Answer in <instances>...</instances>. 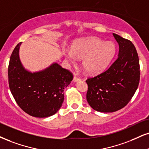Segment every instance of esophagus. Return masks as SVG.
<instances>
[{
	"label": "esophagus",
	"instance_id": "obj_1",
	"mask_svg": "<svg viewBox=\"0 0 149 149\" xmlns=\"http://www.w3.org/2000/svg\"><path fill=\"white\" fill-rule=\"evenodd\" d=\"M80 80H81V78L75 76V75L74 76V77H73V81H80Z\"/></svg>",
	"mask_w": 149,
	"mask_h": 149
}]
</instances>
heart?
Here are the masks:
<instances>
[{
    "instance_id": "b5f03b06",
    "label": "heart",
    "mask_w": 149,
    "mask_h": 149,
    "mask_svg": "<svg viewBox=\"0 0 149 149\" xmlns=\"http://www.w3.org/2000/svg\"><path fill=\"white\" fill-rule=\"evenodd\" d=\"M115 52L113 42L91 37L76 41L71 49L65 51L64 54L72 63L76 62L77 58L82 59V65L86 70L91 74H97L108 67Z\"/></svg>"
}]
</instances>
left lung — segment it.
<instances>
[{"instance_id": "obj_1", "label": "left lung", "mask_w": 149, "mask_h": 149, "mask_svg": "<svg viewBox=\"0 0 149 149\" xmlns=\"http://www.w3.org/2000/svg\"><path fill=\"white\" fill-rule=\"evenodd\" d=\"M119 54L108 68L86 80V100L93 109L112 113L127 105L137 91L140 78L138 54L129 40L114 34Z\"/></svg>"}]
</instances>
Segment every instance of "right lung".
Here are the masks:
<instances>
[{"mask_svg": "<svg viewBox=\"0 0 149 149\" xmlns=\"http://www.w3.org/2000/svg\"><path fill=\"white\" fill-rule=\"evenodd\" d=\"M17 44L11 54L8 81L16 102L31 116L44 118L54 115L61 107L64 88L70 84L73 74L55 63L44 70L30 72L23 67Z\"/></svg>", "mask_w": 149, "mask_h": 149, "instance_id": "obj_1", "label": "right lung"}]
</instances>
